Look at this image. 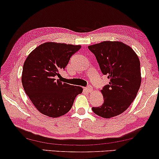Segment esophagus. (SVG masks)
Instances as JSON below:
<instances>
[{
	"mask_svg": "<svg viewBox=\"0 0 159 159\" xmlns=\"http://www.w3.org/2000/svg\"><path fill=\"white\" fill-rule=\"evenodd\" d=\"M84 90H85L88 93H91L93 91V88L91 86H88V87L84 88Z\"/></svg>",
	"mask_w": 159,
	"mask_h": 159,
	"instance_id": "obj_1",
	"label": "esophagus"
}]
</instances>
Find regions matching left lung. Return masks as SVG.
<instances>
[{"mask_svg": "<svg viewBox=\"0 0 159 159\" xmlns=\"http://www.w3.org/2000/svg\"><path fill=\"white\" fill-rule=\"evenodd\" d=\"M110 82L101 90L102 106L92 107L95 114L104 118L117 116L129 108L141 84L140 62L131 47L120 42H103L88 46Z\"/></svg>", "mask_w": 159, "mask_h": 159, "instance_id": "8db88e82", "label": "left lung"}]
</instances>
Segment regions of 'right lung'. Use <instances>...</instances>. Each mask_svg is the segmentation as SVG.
Returning a JSON list of instances; mask_svg holds the SVG:
<instances>
[{"label":"right lung","instance_id":"right-lung-1","mask_svg":"<svg viewBox=\"0 0 159 159\" xmlns=\"http://www.w3.org/2000/svg\"><path fill=\"white\" fill-rule=\"evenodd\" d=\"M80 45L46 42L28 55L22 69L25 92L35 107L51 117L63 116L71 110L76 96L82 93L79 86L61 82L57 77Z\"/></svg>","mask_w":159,"mask_h":159}]
</instances>
